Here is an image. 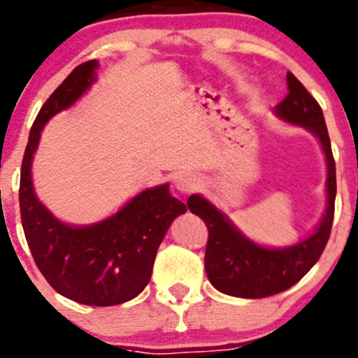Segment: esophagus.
<instances>
[{
    "label": "esophagus",
    "mask_w": 358,
    "mask_h": 358,
    "mask_svg": "<svg viewBox=\"0 0 358 358\" xmlns=\"http://www.w3.org/2000/svg\"><path fill=\"white\" fill-rule=\"evenodd\" d=\"M175 187L183 194H189L199 187V178L194 173H178L175 176Z\"/></svg>",
    "instance_id": "obj_1"
}]
</instances>
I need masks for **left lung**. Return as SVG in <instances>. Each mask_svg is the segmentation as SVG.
<instances>
[{
  "mask_svg": "<svg viewBox=\"0 0 358 358\" xmlns=\"http://www.w3.org/2000/svg\"><path fill=\"white\" fill-rule=\"evenodd\" d=\"M287 90L286 99L277 106V114L315 133L326 152L327 211L319 229L296 246L266 249L241 236L229 220L201 196H190L187 201L190 211L208 227L204 266L209 282L218 291L237 298H266L294 286L319 262L333 229L336 164L322 109L291 72L287 74Z\"/></svg>",
  "mask_w": 358,
  "mask_h": 358,
  "instance_id": "8db88e82",
  "label": "left lung"
}]
</instances>
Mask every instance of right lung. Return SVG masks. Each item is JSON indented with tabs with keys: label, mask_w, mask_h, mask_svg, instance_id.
Returning <instances> with one entry per match:
<instances>
[{
	"label": "right lung",
	"mask_w": 358,
	"mask_h": 358,
	"mask_svg": "<svg viewBox=\"0 0 358 358\" xmlns=\"http://www.w3.org/2000/svg\"><path fill=\"white\" fill-rule=\"evenodd\" d=\"M95 60L79 64L36 115L20 169L19 204L25 241L50 286L72 301L110 306L145 289L157 249L187 206L169 196L168 185H161L143 190L106 222L74 229L53 218L36 199L31 161L43 126L86 92L95 79Z\"/></svg>",
	"instance_id": "1"
}]
</instances>
